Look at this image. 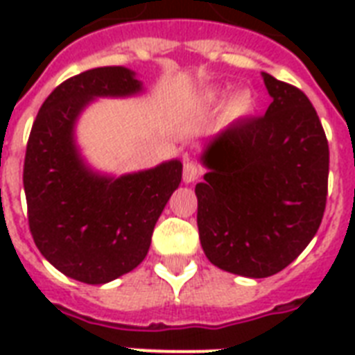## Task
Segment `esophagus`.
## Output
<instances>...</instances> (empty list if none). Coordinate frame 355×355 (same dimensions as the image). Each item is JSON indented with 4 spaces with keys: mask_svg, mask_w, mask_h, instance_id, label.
<instances>
[{
    "mask_svg": "<svg viewBox=\"0 0 355 355\" xmlns=\"http://www.w3.org/2000/svg\"><path fill=\"white\" fill-rule=\"evenodd\" d=\"M200 177V167L195 164V162H184V169H182V178L186 184L195 182L197 178Z\"/></svg>",
    "mask_w": 355,
    "mask_h": 355,
    "instance_id": "esophagus-1",
    "label": "esophagus"
}]
</instances>
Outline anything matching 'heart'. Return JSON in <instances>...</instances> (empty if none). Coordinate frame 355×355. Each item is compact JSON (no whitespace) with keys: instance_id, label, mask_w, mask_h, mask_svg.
I'll return each mask as SVG.
<instances>
[{"instance_id":"obj_1","label":"heart","mask_w":355,"mask_h":355,"mask_svg":"<svg viewBox=\"0 0 355 355\" xmlns=\"http://www.w3.org/2000/svg\"><path fill=\"white\" fill-rule=\"evenodd\" d=\"M219 99V96L217 94H211L210 96V101H217ZM254 108V97L252 94L248 90H241L237 92L236 96L230 99V105H228V116L232 119H237V118H245V116H248V114L252 112Z\"/></svg>"}]
</instances>
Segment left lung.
<instances>
[{
  "label": "left lung",
  "instance_id": "8db88e82",
  "mask_svg": "<svg viewBox=\"0 0 355 355\" xmlns=\"http://www.w3.org/2000/svg\"><path fill=\"white\" fill-rule=\"evenodd\" d=\"M272 103L210 139L195 186L206 258L223 270L267 278L308 247L324 216L330 150L302 90L263 73Z\"/></svg>",
  "mask_w": 355,
  "mask_h": 355
}]
</instances>
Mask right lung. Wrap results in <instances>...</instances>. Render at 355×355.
<instances>
[{
  "label": "right lung",
  "instance_id": "1",
  "mask_svg": "<svg viewBox=\"0 0 355 355\" xmlns=\"http://www.w3.org/2000/svg\"><path fill=\"white\" fill-rule=\"evenodd\" d=\"M139 92L123 66L88 69L49 94L31 128L24 162L31 234L42 256L73 280L107 284L136 269L182 178L180 160L119 178L99 175L75 145V123L94 99Z\"/></svg>",
  "mask_w": 355,
  "mask_h": 355
}]
</instances>
